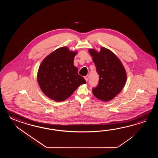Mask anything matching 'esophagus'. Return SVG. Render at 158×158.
I'll return each instance as SVG.
<instances>
[{
	"mask_svg": "<svg viewBox=\"0 0 158 158\" xmlns=\"http://www.w3.org/2000/svg\"><path fill=\"white\" fill-rule=\"evenodd\" d=\"M85 80H86V81H88V79H89V76L87 75V76H85Z\"/></svg>",
	"mask_w": 158,
	"mask_h": 158,
	"instance_id": "1",
	"label": "esophagus"
}]
</instances>
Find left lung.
I'll list each match as a JSON object with an SVG mask.
<instances>
[{"label":"left lung","mask_w":158,"mask_h":158,"mask_svg":"<svg viewBox=\"0 0 158 158\" xmlns=\"http://www.w3.org/2000/svg\"><path fill=\"white\" fill-rule=\"evenodd\" d=\"M89 52L99 75V84L93 89V94L101 101H111L124 87L127 78L124 67L118 56L105 47H101L99 52L90 48Z\"/></svg>","instance_id":"obj_1"}]
</instances>
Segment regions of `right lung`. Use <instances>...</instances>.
I'll return each mask as SVG.
<instances>
[{"label":"right lung","mask_w":158,"mask_h":158,"mask_svg":"<svg viewBox=\"0 0 158 158\" xmlns=\"http://www.w3.org/2000/svg\"><path fill=\"white\" fill-rule=\"evenodd\" d=\"M77 51L60 47L47 55L40 63L37 81L45 95L56 102L68 99L80 85L86 83L73 64Z\"/></svg>","instance_id":"right-lung-1"}]
</instances>
